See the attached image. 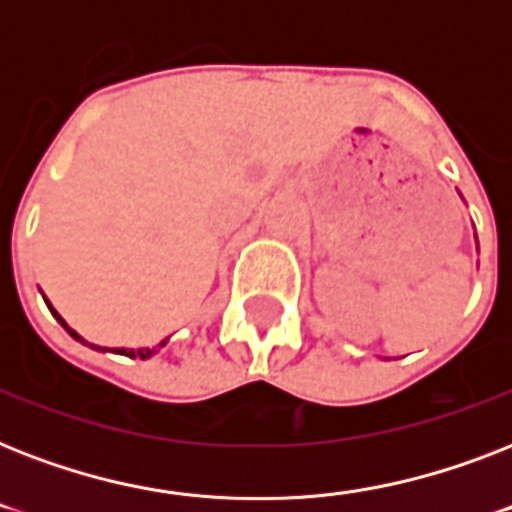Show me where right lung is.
I'll return each instance as SVG.
<instances>
[{
	"label": "right lung",
	"mask_w": 512,
	"mask_h": 512,
	"mask_svg": "<svg viewBox=\"0 0 512 512\" xmlns=\"http://www.w3.org/2000/svg\"><path fill=\"white\" fill-rule=\"evenodd\" d=\"M47 305H50V303H47ZM50 311H52V316H55V319H58V321H60V324H63V327H66V332H68V335H71V337H74V340H79V342H84V340H82V337H79V335H76V332H74V329H71V327H68V324H66V321H63V319H60V313H58V311H55V308H52V305H50ZM84 345H90V342H84ZM162 345H167V340H162V342H159V345H154V348H138V350H127V348H116V350H114V353H122V356H130V358H151V356H154V353H156V350H159V348H162ZM90 348H95V350H106V348H100V345H90Z\"/></svg>",
	"instance_id": "obj_1"
}]
</instances>
